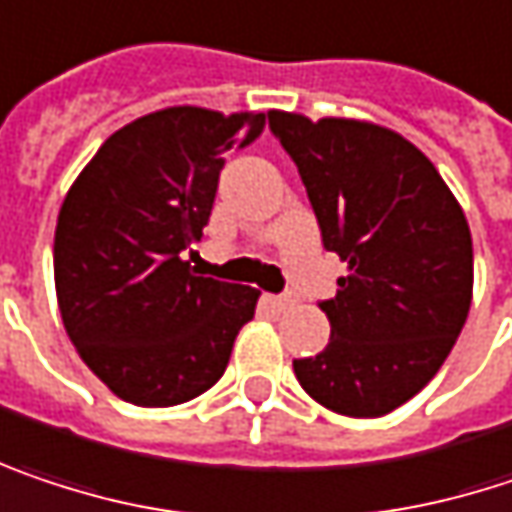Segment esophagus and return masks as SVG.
I'll use <instances>...</instances> for the list:
<instances>
[{
    "instance_id": "obj_1",
    "label": "esophagus",
    "mask_w": 512,
    "mask_h": 512,
    "mask_svg": "<svg viewBox=\"0 0 512 512\" xmlns=\"http://www.w3.org/2000/svg\"><path fill=\"white\" fill-rule=\"evenodd\" d=\"M266 302L272 304L275 310H287V307H293V304H296V296H293V293H284V296H269Z\"/></svg>"
}]
</instances>
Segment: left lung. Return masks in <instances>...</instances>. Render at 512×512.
<instances>
[{"instance_id":"left-lung-1","label":"left lung","mask_w":512,"mask_h":512,"mask_svg":"<svg viewBox=\"0 0 512 512\" xmlns=\"http://www.w3.org/2000/svg\"><path fill=\"white\" fill-rule=\"evenodd\" d=\"M299 166L322 246L349 263L319 302L331 340L293 360L322 407L372 419L419 393L445 363L472 304V234L437 166L410 140L360 119L269 111Z\"/></svg>"}]
</instances>
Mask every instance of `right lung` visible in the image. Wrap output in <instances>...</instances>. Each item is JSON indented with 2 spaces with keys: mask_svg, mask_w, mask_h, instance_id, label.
<instances>
[{
  "mask_svg": "<svg viewBox=\"0 0 512 512\" xmlns=\"http://www.w3.org/2000/svg\"><path fill=\"white\" fill-rule=\"evenodd\" d=\"M266 114L166 108L114 131L70 187L55 228L64 328L93 375L140 407L210 390L255 316V287L202 278L181 252L208 225L225 152Z\"/></svg>",
  "mask_w": 512,
  "mask_h": 512,
  "instance_id": "obj_1",
  "label": "right lung"
}]
</instances>
